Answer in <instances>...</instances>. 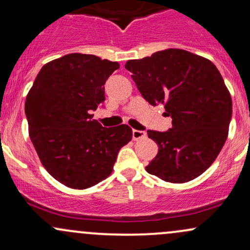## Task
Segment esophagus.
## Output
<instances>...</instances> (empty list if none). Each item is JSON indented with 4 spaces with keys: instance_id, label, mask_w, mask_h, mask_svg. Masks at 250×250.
I'll return each instance as SVG.
<instances>
[{
    "instance_id": "1",
    "label": "esophagus",
    "mask_w": 250,
    "mask_h": 250,
    "mask_svg": "<svg viewBox=\"0 0 250 250\" xmlns=\"http://www.w3.org/2000/svg\"><path fill=\"white\" fill-rule=\"evenodd\" d=\"M145 136H146V131L136 130V129H134V130H133V139L134 140L143 139V137H145Z\"/></svg>"
}]
</instances>
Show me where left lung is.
Segmentation results:
<instances>
[{
	"label": "left lung",
	"mask_w": 250,
	"mask_h": 250,
	"mask_svg": "<svg viewBox=\"0 0 250 250\" xmlns=\"http://www.w3.org/2000/svg\"><path fill=\"white\" fill-rule=\"evenodd\" d=\"M125 69L143 99L154 107L165 105V114L173 119L167 131H147L159 153L146 170L171 183L196 179L228 136L233 104L220 71L209 60L183 49L129 60Z\"/></svg>",
	"instance_id": "8db88e82"
}]
</instances>
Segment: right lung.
Wrapping results in <instances>:
<instances>
[{
  "instance_id": "right-lung-1",
  "label": "right lung",
  "mask_w": 250,
  "mask_h": 250,
  "mask_svg": "<svg viewBox=\"0 0 250 250\" xmlns=\"http://www.w3.org/2000/svg\"><path fill=\"white\" fill-rule=\"evenodd\" d=\"M119 68L95 55L68 54L43 65L28 93L31 142L43 167L67 187L87 189L107 179L119 150L133 137L127 125L104 128L91 114Z\"/></svg>"
}]
</instances>
